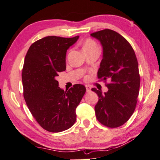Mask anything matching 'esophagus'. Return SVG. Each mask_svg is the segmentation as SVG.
<instances>
[{
  "mask_svg": "<svg viewBox=\"0 0 160 160\" xmlns=\"http://www.w3.org/2000/svg\"><path fill=\"white\" fill-rule=\"evenodd\" d=\"M85 88H86V90H87V92H90L91 90V87L89 85H85Z\"/></svg>",
  "mask_w": 160,
  "mask_h": 160,
  "instance_id": "1",
  "label": "esophagus"
}]
</instances>
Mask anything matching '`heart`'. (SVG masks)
Listing matches in <instances>:
<instances>
[{
    "instance_id": "heart-1",
    "label": "heart",
    "mask_w": 160,
    "mask_h": 160,
    "mask_svg": "<svg viewBox=\"0 0 160 160\" xmlns=\"http://www.w3.org/2000/svg\"><path fill=\"white\" fill-rule=\"evenodd\" d=\"M98 48V45L92 40L88 39L85 42L84 45H83V50L88 49V48Z\"/></svg>"
}]
</instances>
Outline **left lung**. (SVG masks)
Returning <instances> with one entry per match:
<instances>
[{
  "instance_id": "left-lung-1",
  "label": "left lung",
  "mask_w": 160,
  "mask_h": 160,
  "mask_svg": "<svg viewBox=\"0 0 160 160\" xmlns=\"http://www.w3.org/2000/svg\"><path fill=\"white\" fill-rule=\"evenodd\" d=\"M90 35L98 39L103 48L98 77L110 80L106 85L107 92L92 89L99 97L95 107L96 118L103 125L118 128L135 110L140 85L138 60L131 45L118 32L105 29Z\"/></svg>"
}]
</instances>
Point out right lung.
Returning <instances> with one entry per match:
<instances>
[{"label":"right lung","instance_id":"1","mask_svg":"<svg viewBox=\"0 0 160 160\" xmlns=\"http://www.w3.org/2000/svg\"><path fill=\"white\" fill-rule=\"evenodd\" d=\"M79 36H47L33 42L26 53L22 71L23 96L38 123L50 132L71 128L75 110L85 95L83 85L76 84L65 92L56 77L66 69L67 50Z\"/></svg>","mask_w":160,"mask_h":160}]
</instances>
